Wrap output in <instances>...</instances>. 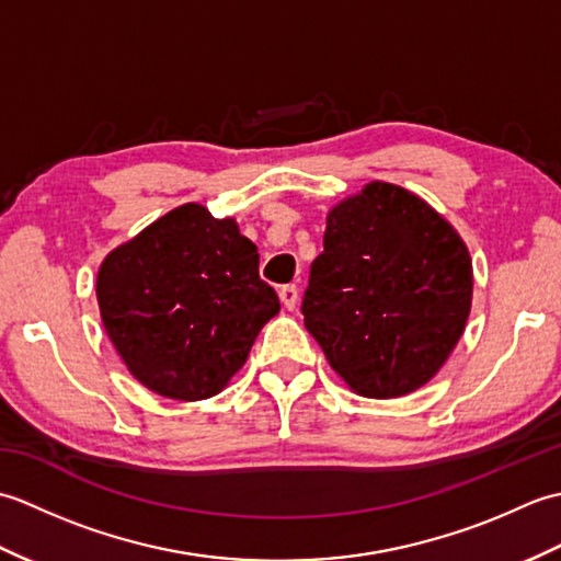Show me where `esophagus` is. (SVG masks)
Listing matches in <instances>:
<instances>
[{
	"label": "esophagus",
	"instance_id": "esophagus-1",
	"mask_svg": "<svg viewBox=\"0 0 561 561\" xmlns=\"http://www.w3.org/2000/svg\"><path fill=\"white\" fill-rule=\"evenodd\" d=\"M279 301L284 304V308H287V311H294L296 301H299V289H296L294 284H287V287H282L279 289Z\"/></svg>",
	"mask_w": 561,
	"mask_h": 561
}]
</instances>
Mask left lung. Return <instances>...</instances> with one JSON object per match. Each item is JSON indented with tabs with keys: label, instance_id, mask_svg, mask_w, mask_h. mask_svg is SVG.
Instances as JSON below:
<instances>
[{
	"label": "left lung",
	"instance_id": "1",
	"mask_svg": "<svg viewBox=\"0 0 561 561\" xmlns=\"http://www.w3.org/2000/svg\"><path fill=\"white\" fill-rule=\"evenodd\" d=\"M304 325L356 396L390 400L448 362L472 306L460 233L400 185L371 181L328 211Z\"/></svg>",
	"mask_w": 561,
	"mask_h": 561
}]
</instances>
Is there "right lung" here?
Returning <instances> with one entry per match:
<instances>
[{
    "label": "right lung",
    "instance_id": "1",
    "mask_svg": "<svg viewBox=\"0 0 561 561\" xmlns=\"http://www.w3.org/2000/svg\"><path fill=\"white\" fill-rule=\"evenodd\" d=\"M233 217L187 202L101 262L103 328L127 371L157 396L195 402L241 371L279 299Z\"/></svg>",
    "mask_w": 561,
    "mask_h": 561
}]
</instances>
